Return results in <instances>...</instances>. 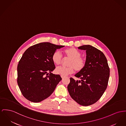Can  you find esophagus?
I'll list each match as a JSON object with an SVG mask.
<instances>
[{
    "instance_id": "34e87169",
    "label": "esophagus",
    "mask_w": 126,
    "mask_h": 126,
    "mask_svg": "<svg viewBox=\"0 0 126 126\" xmlns=\"http://www.w3.org/2000/svg\"><path fill=\"white\" fill-rule=\"evenodd\" d=\"M61 77H62V79H63V78H64V77H63V76H61Z\"/></svg>"
}]
</instances>
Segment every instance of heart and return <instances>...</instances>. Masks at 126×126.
<instances>
[{"mask_svg": "<svg viewBox=\"0 0 126 126\" xmlns=\"http://www.w3.org/2000/svg\"><path fill=\"white\" fill-rule=\"evenodd\" d=\"M63 53L65 57L70 59L68 63L69 67H57L55 70V74L65 77L69 74H72L74 69L76 71L80 72L84 68L85 61L81 57V53L80 51L75 48H70L63 50ZM51 60L55 65H59L61 63L63 57L59 50H56L53 52Z\"/></svg>", "mask_w": 126, "mask_h": 126, "instance_id": "b5f03b06", "label": "heart"}]
</instances>
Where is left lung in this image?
Returning <instances> with one entry per match:
<instances>
[{
  "label": "left lung",
  "instance_id": "obj_1",
  "mask_svg": "<svg viewBox=\"0 0 126 126\" xmlns=\"http://www.w3.org/2000/svg\"><path fill=\"white\" fill-rule=\"evenodd\" d=\"M78 48L86 50L85 65L75 76L81 80L76 81L70 78L67 89L71 97L78 104L88 106L96 102L105 92L110 69L107 58L100 50L90 45Z\"/></svg>",
  "mask_w": 126,
  "mask_h": 126
}]
</instances>
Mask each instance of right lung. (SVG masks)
Here are the masks:
<instances>
[{"mask_svg": "<svg viewBox=\"0 0 126 126\" xmlns=\"http://www.w3.org/2000/svg\"><path fill=\"white\" fill-rule=\"evenodd\" d=\"M63 47L42 42L29 47L24 52L17 67V82L27 99L38 103L53 92L62 78L51 73L55 68L51 56L57 49Z\"/></svg>", "mask_w": 126, "mask_h": 126, "instance_id": "obj_1", "label": "right lung"}]
</instances>
